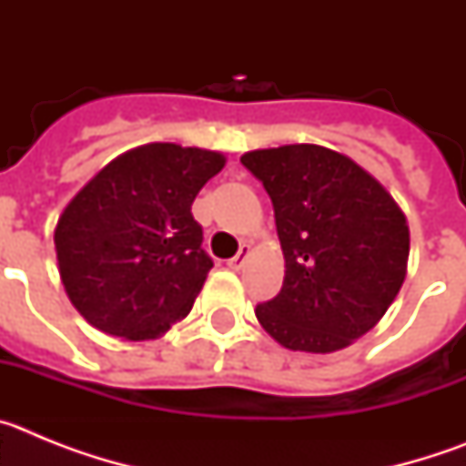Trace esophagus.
Listing matches in <instances>:
<instances>
[{
    "mask_svg": "<svg viewBox=\"0 0 466 466\" xmlns=\"http://www.w3.org/2000/svg\"><path fill=\"white\" fill-rule=\"evenodd\" d=\"M247 254H249V245H242V247H240V252H238L233 258H228V268H230V270H240L242 266H245Z\"/></svg>",
    "mask_w": 466,
    "mask_h": 466,
    "instance_id": "obj_1",
    "label": "esophagus"
}]
</instances>
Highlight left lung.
Instances as JSON below:
<instances>
[{
	"label": "left lung",
	"instance_id": "8db88e82",
	"mask_svg": "<svg viewBox=\"0 0 466 466\" xmlns=\"http://www.w3.org/2000/svg\"><path fill=\"white\" fill-rule=\"evenodd\" d=\"M242 166L273 200L284 282L257 319L300 352L348 348L380 322L406 278L409 224L378 179L317 144L249 151Z\"/></svg>",
	"mask_w": 466,
	"mask_h": 466
}]
</instances>
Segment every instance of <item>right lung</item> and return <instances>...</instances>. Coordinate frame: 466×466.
<instances>
[{
    "instance_id": "1",
    "label": "right lung",
    "mask_w": 466,
    "mask_h": 466,
    "mask_svg": "<svg viewBox=\"0 0 466 466\" xmlns=\"http://www.w3.org/2000/svg\"><path fill=\"white\" fill-rule=\"evenodd\" d=\"M224 163L219 151L144 144L74 196L53 240L65 291L86 322L147 340L191 312L214 266L191 205Z\"/></svg>"
}]
</instances>
